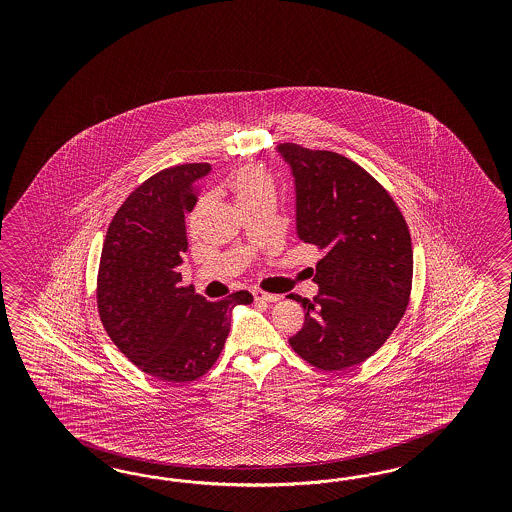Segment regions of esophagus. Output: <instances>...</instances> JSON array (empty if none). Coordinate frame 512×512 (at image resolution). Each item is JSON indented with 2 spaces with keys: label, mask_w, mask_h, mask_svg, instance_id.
I'll use <instances>...</instances> for the list:
<instances>
[{
  "label": "esophagus",
  "mask_w": 512,
  "mask_h": 512,
  "mask_svg": "<svg viewBox=\"0 0 512 512\" xmlns=\"http://www.w3.org/2000/svg\"><path fill=\"white\" fill-rule=\"evenodd\" d=\"M253 298L257 302H276V300H279V295H270V293H264V291H253Z\"/></svg>",
  "instance_id": "obj_1"
}]
</instances>
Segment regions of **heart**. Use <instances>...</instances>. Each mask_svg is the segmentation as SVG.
Returning a JSON list of instances; mask_svg holds the SVG:
<instances>
[{
	"instance_id": "b5f03b06",
	"label": "heart",
	"mask_w": 512,
	"mask_h": 512,
	"mask_svg": "<svg viewBox=\"0 0 512 512\" xmlns=\"http://www.w3.org/2000/svg\"><path fill=\"white\" fill-rule=\"evenodd\" d=\"M229 187L242 210L251 204H259V202H276L274 178L270 176V172L264 171L261 167H255V165H246V167L236 169L229 180ZM201 210L202 204H199L189 217L191 229L197 225Z\"/></svg>"
}]
</instances>
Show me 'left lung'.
<instances>
[{"label":"left lung","mask_w":512,"mask_h":512,"mask_svg":"<svg viewBox=\"0 0 512 512\" xmlns=\"http://www.w3.org/2000/svg\"><path fill=\"white\" fill-rule=\"evenodd\" d=\"M296 184L298 236L325 251L313 298L289 295L304 325L289 338L323 372L357 366L388 340L413 285L411 234L402 210L370 172L345 155L285 142Z\"/></svg>","instance_id":"left-lung-1"}]
</instances>
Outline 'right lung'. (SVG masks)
Segmentation results:
<instances>
[{"label":"right lung","instance_id":"obj_1","mask_svg":"<svg viewBox=\"0 0 512 512\" xmlns=\"http://www.w3.org/2000/svg\"><path fill=\"white\" fill-rule=\"evenodd\" d=\"M208 163L155 172L135 187L110 221L97 272V311L110 340L144 373L189 383L223 351L234 306L248 291L208 302L182 285L186 214L197 202Z\"/></svg>","mask_w":512,"mask_h":512}]
</instances>
